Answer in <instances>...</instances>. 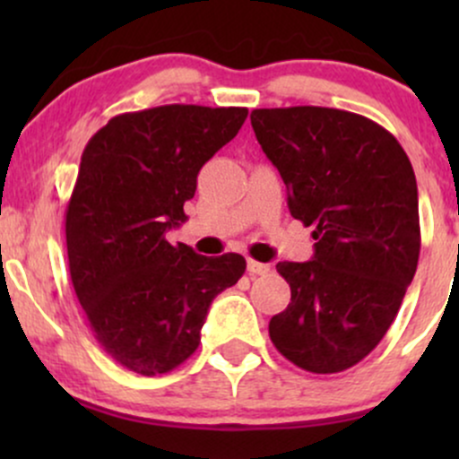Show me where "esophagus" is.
Instances as JSON below:
<instances>
[{
  "instance_id": "esophagus-1",
  "label": "esophagus",
  "mask_w": 459,
  "mask_h": 459,
  "mask_svg": "<svg viewBox=\"0 0 459 459\" xmlns=\"http://www.w3.org/2000/svg\"><path fill=\"white\" fill-rule=\"evenodd\" d=\"M247 272H250L252 276H265V273L270 272V265H267V263L247 259Z\"/></svg>"
}]
</instances>
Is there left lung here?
<instances>
[{
  "label": "left lung",
  "mask_w": 459,
  "mask_h": 459,
  "mask_svg": "<svg viewBox=\"0 0 459 459\" xmlns=\"http://www.w3.org/2000/svg\"><path fill=\"white\" fill-rule=\"evenodd\" d=\"M252 129L313 226L310 261L278 263L291 302L270 321L276 350L310 373H339L376 350L420 252L412 163L393 134L345 109H255Z\"/></svg>",
  "instance_id": "obj_1"
}]
</instances>
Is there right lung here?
I'll use <instances>...</instances> for the list:
<instances>
[{
    "label": "right lung",
    "mask_w": 459,
    "mask_h": 459,
    "mask_svg": "<svg viewBox=\"0 0 459 459\" xmlns=\"http://www.w3.org/2000/svg\"><path fill=\"white\" fill-rule=\"evenodd\" d=\"M246 108L161 105L114 116L86 144L66 207L68 270L94 339L140 376L168 373L200 343L213 298L246 259L196 255L166 233L187 220L200 168Z\"/></svg>",
    "instance_id": "right-lung-1"
}]
</instances>
